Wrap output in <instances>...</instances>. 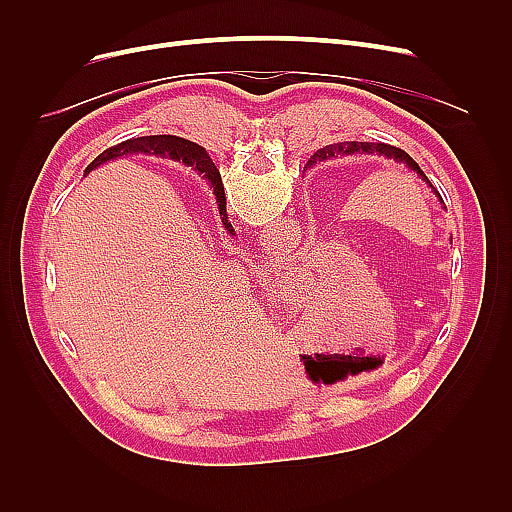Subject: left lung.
I'll return each mask as SVG.
<instances>
[{
    "label": "left lung",
    "mask_w": 512,
    "mask_h": 512,
    "mask_svg": "<svg viewBox=\"0 0 512 512\" xmlns=\"http://www.w3.org/2000/svg\"><path fill=\"white\" fill-rule=\"evenodd\" d=\"M354 153H378V156H384V158H389V160H395V162H401V164H406L410 170H414V173L421 177L423 181H427V185L429 188L436 192V188H433V185L429 183V179L425 177V173L421 168H418V164L408 156L406 151H401L399 147H393V145H386V143H337V145H329V147H324V149H320V151H316L314 156H312V160H309L307 164L312 166V164H316V162H322V160H331V158H339V156H354ZM438 194V192H436ZM438 198L442 200V196L438 194Z\"/></svg>",
    "instance_id": "obj_1"
}]
</instances>
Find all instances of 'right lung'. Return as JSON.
Wrapping results in <instances>:
<instances>
[{
  "instance_id": "right-lung-1",
  "label": "right lung",
  "mask_w": 512,
  "mask_h": 512,
  "mask_svg": "<svg viewBox=\"0 0 512 512\" xmlns=\"http://www.w3.org/2000/svg\"><path fill=\"white\" fill-rule=\"evenodd\" d=\"M128 153H153V156H162V158H170V160H177V162L183 160L185 164L196 166L198 173H203V177L211 183L215 200H218V209H220V215H222L224 228L230 232V235H235V230H232V226L228 222V215H226V196H224V185H222L220 170L215 168V164L211 162V158L207 156V151L203 147L192 143V141H185V138L170 136V134L130 138V141H123L115 147H108L106 151H102L100 156L87 166V170H94L96 166H100L108 160L128 156Z\"/></svg>"
}]
</instances>
